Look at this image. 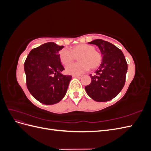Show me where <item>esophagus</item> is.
Returning <instances> with one entry per match:
<instances>
[{
  "mask_svg": "<svg viewBox=\"0 0 151 151\" xmlns=\"http://www.w3.org/2000/svg\"><path fill=\"white\" fill-rule=\"evenodd\" d=\"M72 77H75V78H78V79H79V78H81V76H77V75H74Z\"/></svg>",
  "mask_w": 151,
  "mask_h": 151,
  "instance_id": "1",
  "label": "esophagus"
}]
</instances>
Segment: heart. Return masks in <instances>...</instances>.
<instances>
[{
  "mask_svg": "<svg viewBox=\"0 0 151 151\" xmlns=\"http://www.w3.org/2000/svg\"><path fill=\"white\" fill-rule=\"evenodd\" d=\"M58 56L63 65H67L74 61L76 57L79 62L68 65L65 71L68 74L80 75L88 71L96 69L102 62L101 53L95 50L93 45L86 43L77 45L71 50L63 48L59 51Z\"/></svg>",
  "mask_w": 151,
  "mask_h": 151,
  "instance_id": "obj_1",
  "label": "heart"
}]
</instances>
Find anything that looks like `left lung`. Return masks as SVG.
Returning <instances> with one entry per match:
<instances>
[{
  "mask_svg": "<svg viewBox=\"0 0 151 151\" xmlns=\"http://www.w3.org/2000/svg\"><path fill=\"white\" fill-rule=\"evenodd\" d=\"M89 43L97 45L103 59L96 74L90 75L91 83L85 90L94 101L106 102L116 97L124 86L127 63L122 50L112 43L101 39Z\"/></svg>",
  "mask_w": 151,
  "mask_h": 151,
  "instance_id": "1",
  "label": "left lung"
}]
</instances>
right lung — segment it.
Returning a JSON list of instances; mask_svg holds the SVG:
<instances>
[{"mask_svg": "<svg viewBox=\"0 0 151 151\" xmlns=\"http://www.w3.org/2000/svg\"><path fill=\"white\" fill-rule=\"evenodd\" d=\"M63 46L48 42L31 50L24 62L26 85L29 93L45 104L58 103L65 96L71 76L63 75L58 52Z\"/></svg>", "mask_w": 151, "mask_h": 151, "instance_id": "right-lung-1", "label": "right lung"}]
</instances>
